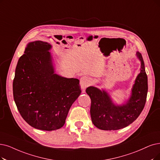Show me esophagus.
<instances>
[{
	"label": "esophagus",
	"instance_id": "1",
	"mask_svg": "<svg viewBox=\"0 0 160 160\" xmlns=\"http://www.w3.org/2000/svg\"><path fill=\"white\" fill-rule=\"evenodd\" d=\"M91 84V79L87 76L82 77L80 79V86L82 91V92H85V88Z\"/></svg>",
	"mask_w": 160,
	"mask_h": 160
}]
</instances>
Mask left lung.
Wrapping results in <instances>:
<instances>
[{"mask_svg": "<svg viewBox=\"0 0 160 160\" xmlns=\"http://www.w3.org/2000/svg\"><path fill=\"white\" fill-rule=\"evenodd\" d=\"M140 72L131 89V96L123 104H116L104 89L88 87L86 92L91 99V116L93 124L101 130H118L136 120L144 107L148 92V78L141 54L137 52Z\"/></svg>", "mask_w": 160, "mask_h": 160, "instance_id": "left-lung-1", "label": "left lung"}]
</instances>
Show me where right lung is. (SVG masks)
<instances>
[{"label": "right lung", "instance_id": "obj_1", "mask_svg": "<svg viewBox=\"0 0 160 160\" xmlns=\"http://www.w3.org/2000/svg\"><path fill=\"white\" fill-rule=\"evenodd\" d=\"M51 48L45 41L29 42L18 60L13 81L14 99L22 117L43 131L62 127L81 92L79 79L55 73Z\"/></svg>", "mask_w": 160, "mask_h": 160}]
</instances>
